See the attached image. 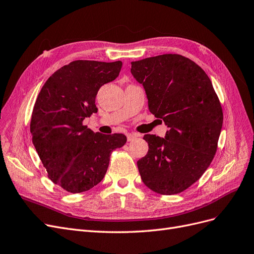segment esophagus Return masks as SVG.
I'll return each mask as SVG.
<instances>
[{"mask_svg": "<svg viewBox=\"0 0 254 254\" xmlns=\"http://www.w3.org/2000/svg\"><path fill=\"white\" fill-rule=\"evenodd\" d=\"M139 137V134H136V133H127V141H132L133 139Z\"/></svg>", "mask_w": 254, "mask_h": 254, "instance_id": "1", "label": "esophagus"}]
</instances>
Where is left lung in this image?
Returning <instances> with one entry per match:
<instances>
[{"mask_svg": "<svg viewBox=\"0 0 254 254\" xmlns=\"http://www.w3.org/2000/svg\"><path fill=\"white\" fill-rule=\"evenodd\" d=\"M130 72L145 90L149 112L170 128L165 138L144 135L148 152L137 161L140 176L157 193L182 192L217 152L223 125L219 97L200 65L180 54L132 62Z\"/></svg>", "mask_w": 254, "mask_h": 254, "instance_id": "obj_1", "label": "left lung"}]
</instances>
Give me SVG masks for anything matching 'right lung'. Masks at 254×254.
Listing matches in <instances>:
<instances>
[{
	"label": "right lung",
	"instance_id": "obj_1",
	"mask_svg": "<svg viewBox=\"0 0 254 254\" xmlns=\"http://www.w3.org/2000/svg\"><path fill=\"white\" fill-rule=\"evenodd\" d=\"M113 63L74 61L47 79L34 103L30 121L32 142L49 179L65 191L91 190L105 177L111 153L124 146V134L102 135L83 126L97 112L95 98L121 70Z\"/></svg>",
	"mask_w": 254,
	"mask_h": 254
}]
</instances>
